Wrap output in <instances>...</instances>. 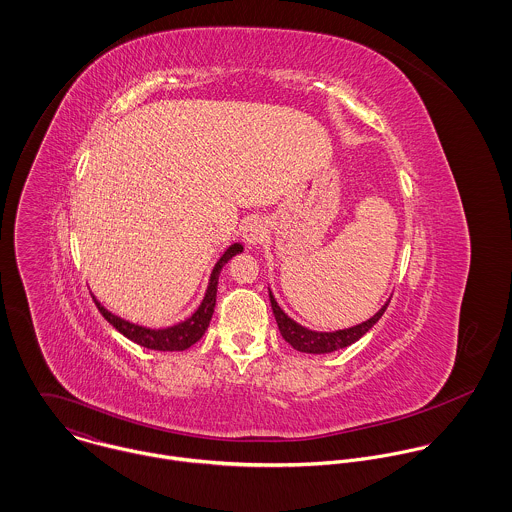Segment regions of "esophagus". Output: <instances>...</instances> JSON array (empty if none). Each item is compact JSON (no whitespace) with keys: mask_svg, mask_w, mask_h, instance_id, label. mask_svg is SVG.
<instances>
[{"mask_svg":"<svg viewBox=\"0 0 512 512\" xmlns=\"http://www.w3.org/2000/svg\"><path fill=\"white\" fill-rule=\"evenodd\" d=\"M266 230L268 228H266L264 220L258 219V217H250V219L244 220L240 234H242V240L248 246H256V244H260L266 238V234H268Z\"/></svg>","mask_w":512,"mask_h":512,"instance_id":"obj_1","label":"esophagus"}]
</instances>
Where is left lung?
<instances>
[{"instance_id": "left-lung-1", "label": "left lung", "mask_w": 512, "mask_h": 512, "mask_svg": "<svg viewBox=\"0 0 512 512\" xmlns=\"http://www.w3.org/2000/svg\"><path fill=\"white\" fill-rule=\"evenodd\" d=\"M268 293H270L272 311H274V317H276L282 337L292 345L295 351L309 353V355H325V353H333V351H339V349H345V347L357 343L376 325V321L382 317V313L386 311V307L390 303V299H388L370 319H366L359 325H353L347 329H337V331H313V329H307V327L299 325L297 321H293L292 317L278 305L274 293L270 290Z\"/></svg>"}]
</instances>
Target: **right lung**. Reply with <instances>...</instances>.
Listing matches in <instances>:
<instances>
[{
	"mask_svg": "<svg viewBox=\"0 0 512 512\" xmlns=\"http://www.w3.org/2000/svg\"><path fill=\"white\" fill-rule=\"evenodd\" d=\"M244 250L242 244L234 242L230 244L224 254L220 256L219 262L215 264L213 272H211V280H209V286H207V292L205 297L201 301V305L197 307V311L187 317L185 321L177 323V325H171V327H165V329H149L144 325H138V323H132V321H126L118 315H114L112 311H108L94 295V303L98 307V311L104 315V319L116 327L124 337H128L130 341L151 349V351H185L189 349L191 345H195L207 331L209 323H211V317L215 313V305H217V286H219V276L222 266L236 254H240Z\"/></svg>",
	"mask_w": 512,
	"mask_h": 512,
	"instance_id": "add662e5",
	"label": "right lung"
}]
</instances>
